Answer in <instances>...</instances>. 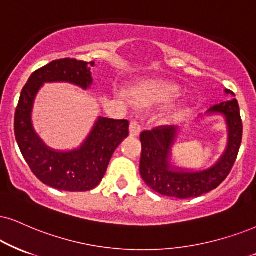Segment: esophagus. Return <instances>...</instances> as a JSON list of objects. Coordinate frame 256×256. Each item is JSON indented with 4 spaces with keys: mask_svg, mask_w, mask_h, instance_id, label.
<instances>
[{
    "mask_svg": "<svg viewBox=\"0 0 256 256\" xmlns=\"http://www.w3.org/2000/svg\"><path fill=\"white\" fill-rule=\"evenodd\" d=\"M141 133V126L138 121H130L129 123V134L130 136H138Z\"/></svg>",
    "mask_w": 256,
    "mask_h": 256,
    "instance_id": "1",
    "label": "esophagus"
}]
</instances>
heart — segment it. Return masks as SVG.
Returning <instances> with one entry per match:
<instances>
[{"instance_id":"obj_1","label":"heart","mask_w":256,"mask_h":256,"mask_svg":"<svg viewBox=\"0 0 256 256\" xmlns=\"http://www.w3.org/2000/svg\"><path fill=\"white\" fill-rule=\"evenodd\" d=\"M133 97L141 103H156V102H170L174 100L179 94V88L176 84L164 80H150L144 82L132 91ZM180 112L176 115H180Z\"/></svg>"}]
</instances>
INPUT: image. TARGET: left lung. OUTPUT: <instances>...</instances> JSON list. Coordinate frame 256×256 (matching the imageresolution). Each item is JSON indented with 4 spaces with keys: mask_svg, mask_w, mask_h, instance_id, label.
Returning <instances> with one entry per match:
<instances>
[{
    "mask_svg": "<svg viewBox=\"0 0 256 256\" xmlns=\"http://www.w3.org/2000/svg\"><path fill=\"white\" fill-rule=\"evenodd\" d=\"M226 94L235 97L230 90ZM220 116L226 126V144L215 162L200 168L179 166L172 156L180 128H158L142 132L140 140L142 153L140 160V174L148 188L167 197L194 198L214 190L226 178L234 165L242 141V121L236 98L210 106L200 115L196 123L205 118Z\"/></svg>",
    "mask_w": 256,
    "mask_h": 256,
    "instance_id": "1",
    "label": "left lung"
}]
</instances>
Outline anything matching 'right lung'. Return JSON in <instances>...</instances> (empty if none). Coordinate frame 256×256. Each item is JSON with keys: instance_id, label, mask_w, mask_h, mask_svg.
<instances>
[{"instance_id": "right-lung-1", "label": "right lung", "mask_w": 256, "mask_h": 256, "mask_svg": "<svg viewBox=\"0 0 256 256\" xmlns=\"http://www.w3.org/2000/svg\"><path fill=\"white\" fill-rule=\"evenodd\" d=\"M94 62L60 59L36 70L22 89L15 112V138L32 172L44 184L60 191L84 192L102 182L118 144L128 136L127 120L98 116L90 133L77 148L59 150L47 146L33 126L36 94L46 83H68L90 89Z\"/></svg>"}]
</instances>
